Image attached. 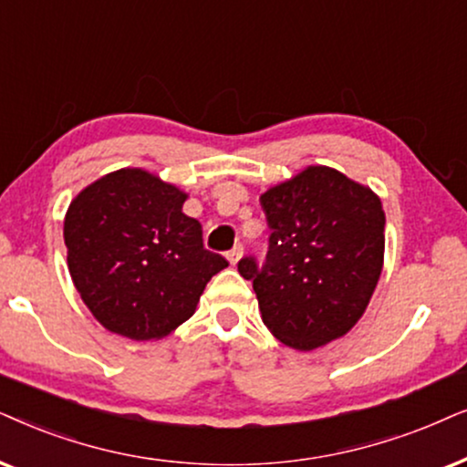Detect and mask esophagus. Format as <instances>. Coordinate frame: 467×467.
Instances as JSON below:
<instances>
[{"label": "esophagus", "instance_id": "obj_1", "mask_svg": "<svg viewBox=\"0 0 467 467\" xmlns=\"http://www.w3.org/2000/svg\"><path fill=\"white\" fill-rule=\"evenodd\" d=\"M241 256H244V247H241V245H234V247H233V250H230V252L226 254L228 263H230V265H233V266L239 263V260H241Z\"/></svg>", "mask_w": 467, "mask_h": 467}]
</instances>
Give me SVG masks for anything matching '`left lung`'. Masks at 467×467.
<instances>
[{"label":"left lung","mask_w":467,"mask_h":467,"mask_svg":"<svg viewBox=\"0 0 467 467\" xmlns=\"http://www.w3.org/2000/svg\"><path fill=\"white\" fill-rule=\"evenodd\" d=\"M269 222L263 266L239 260L266 328L309 352L344 337L369 306L384 265V209L368 185L307 166L260 196Z\"/></svg>","instance_id":"8db88e82"}]
</instances>
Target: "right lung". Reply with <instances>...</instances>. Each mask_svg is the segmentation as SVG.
I'll return each mask as SVG.
<instances>
[{
  "instance_id": "obj_1",
  "label": "right lung",
  "mask_w": 467,
  "mask_h": 467,
  "mask_svg": "<svg viewBox=\"0 0 467 467\" xmlns=\"http://www.w3.org/2000/svg\"><path fill=\"white\" fill-rule=\"evenodd\" d=\"M188 194L142 169L99 177L72 198L64 220L67 271L107 331L161 339L196 312L226 258L204 250Z\"/></svg>"
}]
</instances>
